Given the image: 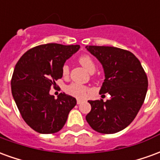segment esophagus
Masks as SVG:
<instances>
[{
    "label": "esophagus",
    "instance_id": "obj_1",
    "mask_svg": "<svg viewBox=\"0 0 160 160\" xmlns=\"http://www.w3.org/2000/svg\"><path fill=\"white\" fill-rule=\"evenodd\" d=\"M82 102H83V100H81V99H77V104H80Z\"/></svg>",
    "mask_w": 160,
    "mask_h": 160
}]
</instances>
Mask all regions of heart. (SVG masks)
Returning <instances> with one entry per match:
<instances>
[{"instance_id": "b5f03b06", "label": "heart", "mask_w": 160, "mask_h": 160, "mask_svg": "<svg viewBox=\"0 0 160 160\" xmlns=\"http://www.w3.org/2000/svg\"><path fill=\"white\" fill-rule=\"evenodd\" d=\"M79 62L88 72L95 71L96 65L94 63L93 60L89 56H87V55L81 56L79 58ZM68 73H69V67L67 64H64L62 67V74L64 76H67ZM65 92L73 97L83 98L87 95V92H89V88L82 84L78 83V82H73L65 87Z\"/></svg>"}]
</instances>
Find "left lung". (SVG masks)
I'll return each mask as SVG.
<instances>
[{
	"label": "left lung",
	"mask_w": 160,
	"mask_h": 160,
	"mask_svg": "<svg viewBox=\"0 0 160 160\" xmlns=\"http://www.w3.org/2000/svg\"><path fill=\"white\" fill-rule=\"evenodd\" d=\"M103 66L104 80L99 93L111 98L89 100L92 110L86 119L92 129L115 134L133 122L143 104L148 81L140 61L133 53L111 46H86Z\"/></svg>",
	"instance_id": "8db88e82"
}]
</instances>
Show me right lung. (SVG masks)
Returning <instances> with one entry per match:
<instances>
[{
  "mask_svg": "<svg viewBox=\"0 0 160 160\" xmlns=\"http://www.w3.org/2000/svg\"><path fill=\"white\" fill-rule=\"evenodd\" d=\"M80 45L47 43L29 49L15 65L11 89L21 117L40 134H54L65 125L76 99L60 93L49 94L55 80L62 77V67Z\"/></svg>",
  "mask_w": 160,
  "mask_h": 160,
  "instance_id": "right-lung-1",
  "label": "right lung"
}]
</instances>
